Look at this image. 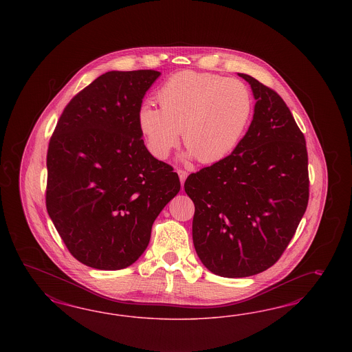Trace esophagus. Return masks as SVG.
Wrapping results in <instances>:
<instances>
[{
	"instance_id": "obj_1",
	"label": "esophagus",
	"mask_w": 352,
	"mask_h": 352,
	"mask_svg": "<svg viewBox=\"0 0 352 352\" xmlns=\"http://www.w3.org/2000/svg\"><path fill=\"white\" fill-rule=\"evenodd\" d=\"M177 173H178V175H179V179H181L182 186H183V183L186 181V178H187V175H188V173L186 170H182V169L177 170Z\"/></svg>"
}]
</instances>
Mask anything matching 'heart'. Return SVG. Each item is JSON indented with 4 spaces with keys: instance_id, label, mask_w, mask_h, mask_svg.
<instances>
[{
    "instance_id": "b5f03b06",
    "label": "heart",
    "mask_w": 352,
    "mask_h": 352,
    "mask_svg": "<svg viewBox=\"0 0 352 352\" xmlns=\"http://www.w3.org/2000/svg\"><path fill=\"white\" fill-rule=\"evenodd\" d=\"M160 107L143 103L139 130L152 156L165 160L183 142L187 156L204 164L223 160L244 137L253 115V96L240 80L182 71L161 86Z\"/></svg>"
}]
</instances>
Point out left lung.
I'll use <instances>...</instances> for the list:
<instances>
[{"instance_id": "obj_1", "label": "left lung", "mask_w": 352, "mask_h": 352, "mask_svg": "<svg viewBox=\"0 0 352 352\" xmlns=\"http://www.w3.org/2000/svg\"><path fill=\"white\" fill-rule=\"evenodd\" d=\"M253 90L254 115L234 152L192 173V239L204 266L223 277L253 276L274 266L309 204L303 133L275 90L239 74Z\"/></svg>"}]
</instances>
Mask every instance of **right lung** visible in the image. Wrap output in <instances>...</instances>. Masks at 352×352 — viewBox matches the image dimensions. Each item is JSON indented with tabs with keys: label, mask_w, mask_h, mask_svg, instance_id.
I'll list each match as a JSON object with an SVG mask.
<instances>
[{
	"label": "right lung",
	"mask_w": 352,
	"mask_h": 352,
	"mask_svg": "<svg viewBox=\"0 0 352 352\" xmlns=\"http://www.w3.org/2000/svg\"><path fill=\"white\" fill-rule=\"evenodd\" d=\"M160 75L99 76L64 108L49 142L46 209L69 253L86 266L133 265L181 190L178 174L149 153L139 130V107Z\"/></svg>",
	"instance_id": "right-lung-1"
}]
</instances>
